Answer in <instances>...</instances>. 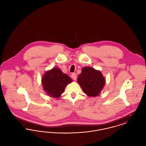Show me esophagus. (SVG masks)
I'll return each instance as SVG.
<instances>
[{
  "mask_svg": "<svg viewBox=\"0 0 146 146\" xmlns=\"http://www.w3.org/2000/svg\"><path fill=\"white\" fill-rule=\"evenodd\" d=\"M71 76H72V78H73V80H76V77H77L76 74V73H73V74H72Z\"/></svg>",
  "mask_w": 146,
  "mask_h": 146,
  "instance_id": "34e87169",
  "label": "esophagus"
}]
</instances>
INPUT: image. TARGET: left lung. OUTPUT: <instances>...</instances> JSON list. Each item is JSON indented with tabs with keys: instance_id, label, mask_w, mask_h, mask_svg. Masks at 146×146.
<instances>
[{
	"instance_id": "1",
	"label": "left lung",
	"mask_w": 146,
	"mask_h": 146,
	"mask_svg": "<svg viewBox=\"0 0 146 146\" xmlns=\"http://www.w3.org/2000/svg\"><path fill=\"white\" fill-rule=\"evenodd\" d=\"M77 82L87 96L96 97L103 90L106 79L100 70L85 67L78 76Z\"/></svg>"
}]
</instances>
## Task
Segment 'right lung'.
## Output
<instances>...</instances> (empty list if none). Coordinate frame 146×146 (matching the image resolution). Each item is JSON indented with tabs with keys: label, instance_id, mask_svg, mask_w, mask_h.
<instances>
[{
	"label": "right lung",
	"instance_id": "add662e5",
	"mask_svg": "<svg viewBox=\"0 0 146 146\" xmlns=\"http://www.w3.org/2000/svg\"><path fill=\"white\" fill-rule=\"evenodd\" d=\"M72 82V79L63 73L58 67L47 70L42 76V88L50 97L59 98L64 91L66 86Z\"/></svg>",
	"mask_w": 146,
	"mask_h": 146
}]
</instances>
